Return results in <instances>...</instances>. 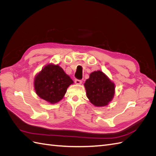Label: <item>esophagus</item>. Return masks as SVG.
Segmentation results:
<instances>
[{
	"mask_svg": "<svg viewBox=\"0 0 156 156\" xmlns=\"http://www.w3.org/2000/svg\"><path fill=\"white\" fill-rule=\"evenodd\" d=\"M75 83L76 84H82V81H81V80L75 79Z\"/></svg>",
	"mask_w": 156,
	"mask_h": 156,
	"instance_id": "esophagus-1",
	"label": "esophagus"
}]
</instances>
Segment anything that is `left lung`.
<instances>
[{
	"instance_id": "obj_1",
	"label": "left lung",
	"mask_w": 156,
	"mask_h": 156,
	"mask_svg": "<svg viewBox=\"0 0 156 156\" xmlns=\"http://www.w3.org/2000/svg\"><path fill=\"white\" fill-rule=\"evenodd\" d=\"M88 99L95 107L108 105L115 96V84L100 70L94 71L84 84Z\"/></svg>"
}]
</instances>
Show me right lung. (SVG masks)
<instances>
[{"instance_id":"1","label":"right lung","mask_w":156,"mask_h":156,"mask_svg":"<svg viewBox=\"0 0 156 156\" xmlns=\"http://www.w3.org/2000/svg\"><path fill=\"white\" fill-rule=\"evenodd\" d=\"M73 80L58 64L49 63L37 73L34 79L36 94L51 104L62 100Z\"/></svg>"}]
</instances>
